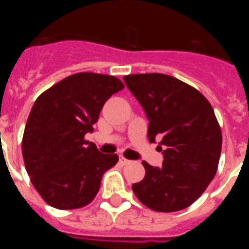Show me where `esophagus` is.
<instances>
[{
  "mask_svg": "<svg viewBox=\"0 0 249 249\" xmlns=\"http://www.w3.org/2000/svg\"><path fill=\"white\" fill-rule=\"evenodd\" d=\"M120 163L123 164V165H125V164H129V163H130V160L125 159V158H123V156H121V158H120Z\"/></svg>",
  "mask_w": 249,
  "mask_h": 249,
  "instance_id": "1",
  "label": "esophagus"
}]
</instances>
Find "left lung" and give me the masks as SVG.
<instances>
[{
  "instance_id": "8db88e82",
  "label": "left lung",
  "mask_w": 249,
  "mask_h": 249,
  "mask_svg": "<svg viewBox=\"0 0 249 249\" xmlns=\"http://www.w3.org/2000/svg\"><path fill=\"white\" fill-rule=\"evenodd\" d=\"M128 89L148 119V141L158 142L163 165L142 161L146 174L132 189L156 212H177L191 205L217 172L222 134L213 108L195 88L173 76H124Z\"/></svg>"
}]
</instances>
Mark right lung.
Returning <instances> with one entry per match:
<instances>
[{"instance_id": "right-lung-1", "label": "right lung", "mask_w": 249, "mask_h": 249, "mask_svg": "<svg viewBox=\"0 0 249 249\" xmlns=\"http://www.w3.org/2000/svg\"><path fill=\"white\" fill-rule=\"evenodd\" d=\"M124 88L108 75L81 72L41 94L25 124L21 152L31 182L49 205L76 209L93 200L102 176L119 161L84 140L99 112Z\"/></svg>"}]
</instances>
